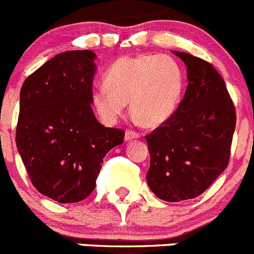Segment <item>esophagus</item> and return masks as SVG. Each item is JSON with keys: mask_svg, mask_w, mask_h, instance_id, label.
Wrapping results in <instances>:
<instances>
[{"mask_svg": "<svg viewBox=\"0 0 254 254\" xmlns=\"http://www.w3.org/2000/svg\"><path fill=\"white\" fill-rule=\"evenodd\" d=\"M140 137V133L137 131H133V129H126V134H125V140L129 141V140H134V138Z\"/></svg>", "mask_w": 254, "mask_h": 254, "instance_id": "obj_1", "label": "esophagus"}]
</instances>
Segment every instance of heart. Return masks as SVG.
I'll return each mask as SVG.
<instances>
[{
    "instance_id": "obj_1",
    "label": "heart",
    "mask_w": 254,
    "mask_h": 254,
    "mask_svg": "<svg viewBox=\"0 0 254 254\" xmlns=\"http://www.w3.org/2000/svg\"><path fill=\"white\" fill-rule=\"evenodd\" d=\"M185 89L181 64L167 55H140L117 60L93 93V105L105 123L116 122L129 102L141 125L158 127L178 108Z\"/></svg>"
}]
</instances>
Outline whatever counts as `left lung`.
I'll return each instance as SVG.
<instances>
[{
  "label": "left lung",
  "instance_id": "1",
  "mask_svg": "<svg viewBox=\"0 0 254 254\" xmlns=\"http://www.w3.org/2000/svg\"><path fill=\"white\" fill-rule=\"evenodd\" d=\"M187 66L188 86L169 120L146 137L150 190L179 202L203 193L226 169L237 114L226 85L205 60L176 52Z\"/></svg>",
  "mask_w": 254,
  "mask_h": 254
}]
</instances>
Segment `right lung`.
<instances>
[{"label": "right lung", "mask_w": 254, "mask_h": 254, "mask_svg": "<svg viewBox=\"0 0 254 254\" xmlns=\"http://www.w3.org/2000/svg\"><path fill=\"white\" fill-rule=\"evenodd\" d=\"M95 53L62 52L28 76L20 91L16 146L30 182L60 203L95 190L103 159L125 131L104 127L91 109Z\"/></svg>", "instance_id": "right-lung-1"}]
</instances>
